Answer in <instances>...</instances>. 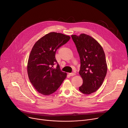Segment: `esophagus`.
<instances>
[{
  "mask_svg": "<svg viewBox=\"0 0 128 128\" xmlns=\"http://www.w3.org/2000/svg\"><path fill=\"white\" fill-rule=\"evenodd\" d=\"M69 75H70V76H73L75 75V74L74 72H72V73H70V74H69Z\"/></svg>",
  "mask_w": 128,
  "mask_h": 128,
  "instance_id": "obj_1",
  "label": "esophagus"
}]
</instances>
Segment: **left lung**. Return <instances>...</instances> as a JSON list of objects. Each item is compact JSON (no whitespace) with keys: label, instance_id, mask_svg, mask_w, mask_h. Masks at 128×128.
Returning a JSON list of instances; mask_svg holds the SVG:
<instances>
[{"label":"left lung","instance_id":"obj_1","mask_svg":"<svg viewBox=\"0 0 128 128\" xmlns=\"http://www.w3.org/2000/svg\"><path fill=\"white\" fill-rule=\"evenodd\" d=\"M80 60L79 75L83 84L79 91L84 94L96 92L102 84L106 75L107 66L102 47L96 39L82 34L71 36Z\"/></svg>","mask_w":128,"mask_h":128}]
</instances>
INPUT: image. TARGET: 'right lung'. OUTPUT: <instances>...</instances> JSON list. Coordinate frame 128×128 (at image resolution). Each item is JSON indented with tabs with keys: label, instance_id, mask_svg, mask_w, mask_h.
Listing matches in <instances>:
<instances>
[{
	"label": "right lung",
	"instance_id": "1",
	"mask_svg": "<svg viewBox=\"0 0 128 128\" xmlns=\"http://www.w3.org/2000/svg\"><path fill=\"white\" fill-rule=\"evenodd\" d=\"M70 37L61 33L51 32L39 39L34 45L28 63L30 81L40 93L48 96L56 92L66 77L56 58L60 47L68 42ZM57 67L54 68V65Z\"/></svg>",
	"mask_w": 128,
	"mask_h": 128
}]
</instances>
